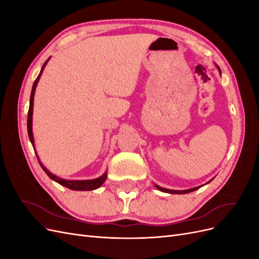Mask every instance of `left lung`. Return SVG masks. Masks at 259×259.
<instances>
[{
    "label": "left lung",
    "instance_id": "8db88e82",
    "mask_svg": "<svg viewBox=\"0 0 259 259\" xmlns=\"http://www.w3.org/2000/svg\"><path fill=\"white\" fill-rule=\"evenodd\" d=\"M215 66H216V68L218 69L219 73H222V71H221V68H219V67H218L216 64H215ZM211 180H213V179H210L208 183H210ZM208 183H206V184H208ZM206 184H205V185H206ZM154 186H155L156 189L160 190V191H162V192H166V193H170V194H185V193H189V192H192V191L198 190L199 188L203 187V186H204V185L199 186V187H194V188H191V189H186V190H171V189H166V188H162V187H160V186H158V185H155V184H154Z\"/></svg>",
    "mask_w": 259,
    "mask_h": 259
}]
</instances>
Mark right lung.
<instances>
[{
  "label": "right lung",
  "instance_id": "right-lung-1",
  "mask_svg": "<svg viewBox=\"0 0 259 259\" xmlns=\"http://www.w3.org/2000/svg\"><path fill=\"white\" fill-rule=\"evenodd\" d=\"M50 60V58L46 60L44 62V65L41 69L40 71V74L37 75V77L35 79L34 83H33V86H32V91H31V96H30V105H29V112H28V123H27V127H28V135H29V139L31 144H32L33 146V149L34 148V138H33V133H32V115H33V100H34V93H35V89H36V85L38 83V80H40V77L43 73V70L46 66V64H48V61ZM35 151V150H34ZM36 158L38 160V163H40V165L42 166L43 170L46 173V175H48L51 179H53L54 182L58 183L59 185L64 186V187H67L69 188V189L71 190H75V191H89V190H95L97 189V188H99L101 185H103L106 179H107V171H105V173L101 175L100 177L98 178H95V179H86V180H70V179H64V178H60L56 175H54L52 171H50L48 168H46L43 164L41 163L40 159H38V156L36 154Z\"/></svg>",
  "mask_w": 259,
  "mask_h": 259
}]
</instances>
